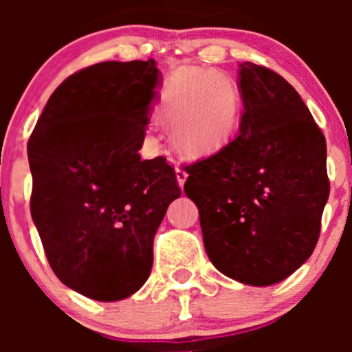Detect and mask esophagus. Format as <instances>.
<instances>
[{
	"mask_svg": "<svg viewBox=\"0 0 352 352\" xmlns=\"http://www.w3.org/2000/svg\"><path fill=\"white\" fill-rule=\"evenodd\" d=\"M175 175H177V182H179V186L184 187V184H186V180H187V177H189V173H187L184 168H180V166H177V168H175Z\"/></svg>",
	"mask_w": 352,
	"mask_h": 352,
	"instance_id": "obj_1",
	"label": "esophagus"
}]
</instances>
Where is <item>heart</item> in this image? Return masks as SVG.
<instances>
[{"instance_id": "1", "label": "heart", "mask_w": 352, "mask_h": 352, "mask_svg": "<svg viewBox=\"0 0 352 352\" xmlns=\"http://www.w3.org/2000/svg\"><path fill=\"white\" fill-rule=\"evenodd\" d=\"M163 117L177 143L190 153H209L230 140L239 122V95L226 73L204 67L177 71L163 91Z\"/></svg>"}]
</instances>
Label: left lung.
Listing matches in <instances>:
<instances>
[{
	"label": "left lung",
	"mask_w": 352,
	"mask_h": 352,
	"mask_svg": "<svg viewBox=\"0 0 352 352\" xmlns=\"http://www.w3.org/2000/svg\"><path fill=\"white\" fill-rule=\"evenodd\" d=\"M240 133L187 166L206 254L219 272L271 286L307 262L329 199L327 144L310 110L283 76L243 63Z\"/></svg>",
	"instance_id": "8db88e82"
}]
</instances>
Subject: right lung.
Wrapping results in <instances>:
<instances>
[{
    "label": "right lung",
    "mask_w": 352,
    "mask_h": 352,
    "mask_svg": "<svg viewBox=\"0 0 352 352\" xmlns=\"http://www.w3.org/2000/svg\"><path fill=\"white\" fill-rule=\"evenodd\" d=\"M155 59L98 63L63 81L28 141L30 212L59 281L119 301L150 278L153 239L173 199L163 156L141 160L160 85Z\"/></svg>",
    "instance_id": "add662e5"
}]
</instances>
